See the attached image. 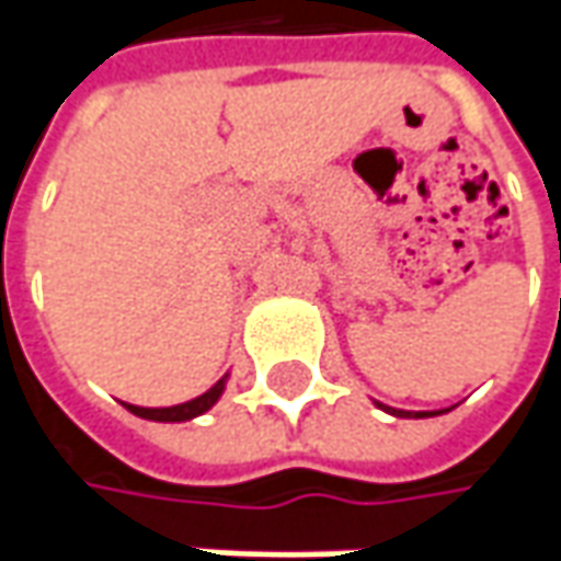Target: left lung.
Returning <instances> with one entry per match:
<instances>
[{"mask_svg":"<svg viewBox=\"0 0 561 561\" xmlns=\"http://www.w3.org/2000/svg\"><path fill=\"white\" fill-rule=\"evenodd\" d=\"M380 405V402H377ZM383 412H390V415H397V419H431V415H437V412H405V409H387V405H380Z\"/></svg>","mask_w":561,"mask_h":561,"instance_id":"1","label":"left lung"}]
</instances>
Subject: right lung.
<instances>
[{"label":"right lung","instance_id":"add662e5","mask_svg":"<svg viewBox=\"0 0 561 561\" xmlns=\"http://www.w3.org/2000/svg\"><path fill=\"white\" fill-rule=\"evenodd\" d=\"M225 383H227V375L211 387V390H205L203 397L190 399V402H181V405H168V409H142V405H130V402H124L134 415H140V419H149V421H190L196 419V415H203L208 412L221 393H225Z\"/></svg>","mask_w":561,"mask_h":561}]
</instances>
